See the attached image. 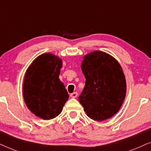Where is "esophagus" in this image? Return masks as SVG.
I'll list each match as a JSON object with an SVG mask.
<instances>
[{"instance_id": "34e87169", "label": "esophagus", "mask_w": 151, "mask_h": 151, "mask_svg": "<svg viewBox=\"0 0 151 151\" xmlns=\"http://www.w3.org/2000/svg\"><path fill=\"white\" fill-rule=\"evenodd\" d=\"M70 96H71V98H76V97L78 96V93L74 92V93H71Z\"/></svg>"}]
</instances>
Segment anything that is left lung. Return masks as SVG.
I'll use <instances>...</instances> for the list:
<instances>
[{"label": "left lung", "instance_id": "obj_1", "mask_svg": "<svg viewBox=\"0 0 151 151\" xmlns=\"http://www.w3.org/2000/svg\"><path fill=\"white\" fill-rule=\"evenodd\" d=\"M81 69L86 81L78 100L87 116L103 121L116 114L127 92L124 74L117 60L95 51L84 55Z\"/></svg>", "mask_w": 151, "mask_h": 151}]
</instances>
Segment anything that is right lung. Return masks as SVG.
Here are the masks:
<instances>
[{
	"label": "right lung",
	"mask_w": 151,
	"mask_h": 151,
	"mask_svg": "<svg viewBox=\"0 0 151 151\" xmlns=\"http://www.w3.org/2000/svg\"><path fill=\"white\" fill-rule=\"evenodd\" d=\"M63 61L52 53L37 57L27 69L23 82V98L31 112L43 119L58 116L69 99L59 79Z\"/></svg>",
	"instance_id": "obj_1"
}]
</instances>
